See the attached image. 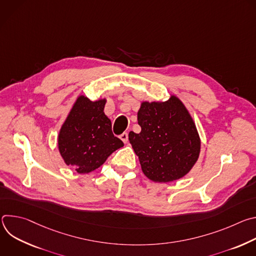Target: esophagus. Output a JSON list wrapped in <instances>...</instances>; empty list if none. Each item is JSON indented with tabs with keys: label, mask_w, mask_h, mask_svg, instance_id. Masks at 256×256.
Returning a JSON list of instances; mask_svg holds the SVG:
<instances>
[{
	"label": "esophagus",
	"mask_w": 256,
	"mask_h": 256,
	"mask_svg": "<svg viewBox=\"0 0 256 256\" xmlns=\"http://www.w3.org/2000/svg\"><path fill=\"white\" fill-rule=\"evenodd\" d=\"M120 140H122L124 144H126V142H128V134L126 132H124V134H120Z\"/></svg>",
	"instance_id": "esophagus-1"
}]
</instances>
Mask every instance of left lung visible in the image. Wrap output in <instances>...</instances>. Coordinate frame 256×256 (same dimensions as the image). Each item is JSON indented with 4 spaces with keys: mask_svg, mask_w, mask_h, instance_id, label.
<instances>
[{
    "mask_svg": "<svg viewBox=\"0 0 256 256\" xmlns=\"http://www.w3.org/2000/svg\"><path fill=\"white\" fill-rule=\"evenodd\" d=\"M140 132L128 140L142 173L154 182L184 177L198 160L200 138L188 108L176 95L166 101H142L138 112Z\"/></svg>",
    "mask_w": 256,
    "mask_h": 256,
    "instance_id": "left-lung-1",
    "label": "left lung"
}]
</instances>
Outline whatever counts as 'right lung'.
I'll list each match as a JSON object with an SVG mask.
<instances>
[{
  "label": "right lung",
  "instance_id": "right-lung-1",
  "mask_svg": "<svg viewBox=\"0 0 256 256\" xmlns=\"http://www.w3.org/2000/svg\"><path fill=\"white\" fill-rule=\"evenodd\" d=\"M106 98L91 101L79 95L62 122L58 148L66 165L79 174L99 168L124 142L114 136L112 122L104 114Z\"/></svg>",
  "mask_w": 256,
  "mask_h": 256
}]
</instances>
